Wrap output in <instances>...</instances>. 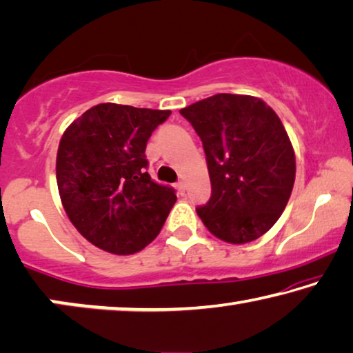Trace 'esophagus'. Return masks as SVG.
Masks as SVG:
<instances>
[{
  "label": "esophagus",
  "instance_id": "1",
  "mask_svg": "<svg viewBox=\"0 0 353 353\" xmlns=\"http://www.w3.org/2000/svg\"><path fill=\"white\" fill-rule=\"evenodd\" d=\"M176 191L180 192L181 196H183V194L186 192V185H185V181H178V183H176Z\"/></svg>",
  "mask_w": 353,
  "mask_h": 353
}]
</instances>
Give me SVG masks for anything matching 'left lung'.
Returning <instances> with one entry per match:
<instances>
[{"mask_svg":"<svg viewBox=\"0 0 353 353\" xmlns=\"http://www.w3.org/2000/svg\"><path fill=\"white\" fill-rule=\"evenodd\" d=\"M201 137L212 197L197 208L214 237L248 243L277 223L296 176L290 137L258 97L216 94L180 110Z\"/></svg>","mask_w":353,"mask_h":353,"instance_id":"1","label":"left lung"}]
</instances>
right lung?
Segmentation results:
<instances>
[{"mask_svg": "<svg viewBox=\"0 0 353 353\" xmlns=\"http://www.w3.org/2000/svg\"><path fill=\"white\" fill-rule=\"evenodd\" d=\"M168 116V110L100 103L63 132L55 162L60 201L95 247L132 254L161 232L176 196L151 180L145 150Z\"/></svg>", "mask_w": 353, "mask_h": 353, "instance_id": "1", "label": "right lung"}]
</instances>
